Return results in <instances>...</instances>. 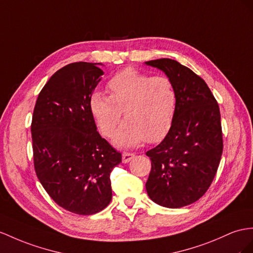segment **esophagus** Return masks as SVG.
<instances>
[{"label": "esophagus", "instance_id": "obj_1", "mask_svg": "<svg viewBox=\"0 0 253 253\" xmlns=\"http://www.w3.org/2000/svg\"><path fill=\"white\" fill-rule=\"evenodd\" d=\"M133 157H134V154L133 153L124 152V153L122 154V160H123V163H124V164L129 163V161H130Z\"/></svg>", "mask_w": 253, "mask_h": 253}]
</instances>
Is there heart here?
<instances>
[{"mask_svg":"<svg viewBox=\"0 0 253 253\" xmlns=\"http://www.w3.org/2000/svg\"><path fill=\"white\" fill-rule=\"evenodd\" d=\"M109 96L95 92L89 109L101 133L113 137L124 113L126 121L114 137L120 147H133L144 140L156 142L169 132L175 119L177 93L167 76H151L133 68L115 74L107 83Z\"/></svg>","mask_w":253,"mask_h":253,"instance_id":"1","label":"heart"}]
</instances>
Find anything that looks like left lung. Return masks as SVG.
I'll list each match as a JSON object with an SVG mask.
<instances>
[{"instance_id":"left-lung-1","label":"left lung","mask_w":253,"mask_h":253,"mask_svg":"<svg viewBox=\"0 0 253 253\" xmlns=\"http://www.w3.org/2000/svg\"><path fill=\"white\" fill-rule=\"evenodd\" d=\"M173 81L177 108L172 127L156 147L146 152L152 169L145 184L155 203L179 209L209 190L223 151L218 102L206 82L171 59L146 62Z\"/></svg>"}]
</instances>
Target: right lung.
<instances>
[{"mask_svg":"<svg viewBox=\"0 0 253 253\" xmlns=\"http://www.w3.org/2000/svg\"><path fill=\"white\" fill-rule=\"evenodd\" d=\"M102 75L93 63L62 67L41 90L32 118L36 175L57 205L78 215L109 205L110 173L122 163V154L97 131L89 109Z\"/></svg>","mask_w":253,"mask_h":253,"instance_id":"obj_1","label":"right lung"}]
</instances>
